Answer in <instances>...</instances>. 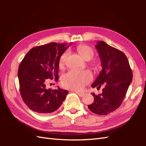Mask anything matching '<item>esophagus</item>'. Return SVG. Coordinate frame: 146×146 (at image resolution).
Instances as JSON below:
<instances>
[{"mask_svg": "<svg viewBox=\"0 0 146 146\" xmlns=\"http://www.w3.org/2000/svg\"><path fill=\"white\" fill-rule=\"evenodd\" d=\"M75 93L76 94L78 95H79L80 97H83V96H84V95H85V94L84 93H82V92H75Z\"/></svg>", "mask_w": 146, "mask_h": 146, "instance_id": "esophagus-1", "label": "esophagus"}]
</instances>
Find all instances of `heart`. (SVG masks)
Wrapping results in <instances>:
<instances>
[{
    "label": "heart",
    "mask_w": 146,
    "mask_h": 146,
    "mask_svg": "<svg viewBox=\"0 0 146 146\" xmlns=\"http://www.w3.org/2000/svg\"><path fill=\"white\" fill-rule=\"evenodd\" d=\"M77 51L82 58L86 60H90L94 56L95 51L90 46L86 44H81L77 46ZM69 55V51H65L62 54L58 61V66L63 69L66 64ZM98 64V62H95ZM93 78L92 73L88 71L70 70L62 76V85L65 88L75 90H81L85 86L90 82Z\"/></svg>",
    "instance_id": "obj_1"
}]
</instances>
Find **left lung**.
Listing matches in <instances>:
<instances>
[{
  "label": "left lung",
  "instance_id": "obj_1",
  "mask_svg": "<svg viewBox=\"0 0 146 146\" xmlns=\"http://www.w3.org/2000/svg\"><path fill=\"white\" fill-rule=\"evenodd\" d=\"M96 48L102 61L103 69L93 88L100 89L102 94L95 95L94 102L89 105V110L97 115H107L119 108L124 99L132 80L133 74L125 54L104 41L98 42Z\"/></svg>",
  "mask_w": 146,
  "mask_h": 146
}]
</instances>
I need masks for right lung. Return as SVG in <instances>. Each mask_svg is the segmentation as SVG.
Returning a JSON list of instances; mask_svg holds the SVG:
<instances>
[{
	"label": "right lung",
	"mask_w": 146,
	"mask_h": 146,
	"mask_svg": "<svg viewBox=\"0 0 146 146\" xmlns=\"http://www.w3.org/2000/svg\"><path fill=\"white\" fill-rule=\"evenodd\" d=\"M51 42L34 47L27 52L18 69L21 97L30 109L41 114L53 112L66 98L68 91L46 88L49 80H58V61L67 47Z\"/></svg>",
	"instance_id": "right-lung-1"
}]
</instances>
